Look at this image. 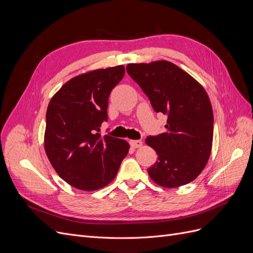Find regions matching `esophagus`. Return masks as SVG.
Instances as JSON below:
<instances>
[{
    "mask_svg": "<svg viewBox=\"0 0 253 253\" xmlns=\"http://www.w3.org/2000/svg\"><path fill=\"white\" fill-rule=\"evenodd\" d=\"M129 144H131L132 148L138 149L142 145V141L141 140H129Z\"/></svg>",
    "mask_w": 253,
    "mask_h": 253,
    "instance_id": "obj_1",
    "label": "esophagus"
}]
</instances>
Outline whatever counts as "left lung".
Masks as SVG:
<instances>
[{"label":"left lung","instance_id":"8db88e82","mask_svg":"<svg viewBox=\"0 0 253 253\" xmlns=\"http://www.w3.org/2000/svg\"><path fill=\"white\" fill-rule=\"evenodd\" d=\"M126 72L150 99L156 113L168 116L167 131L147 137L158 155L148 169L151 179L164 188L193 181L208 163L213 141V111L202 84L166 60L129 63Z\"/></svg>","mask_w":253,"mask_h":253}]
</instances>
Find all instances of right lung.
<instances>
[{"instance_id":"right-lung-1","label":"right lung","mask_w":253,"mask_h":253,"mask_svg":"<svg viewBox=\"0 0 253 253\" xmlns=\"http://www.w3.org/2000/svg\"><path fill=\"white\" fill-rule=\"evenodd\" d=\"M125 73L124 65L83 73L50 99L45 153L60 177L74 188L95 191L109 185L128 153L126 140L97 133L108 120L111 91Z\"/></svg>"}]
</instances>
